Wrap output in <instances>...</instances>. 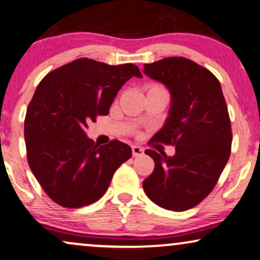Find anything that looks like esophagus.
Returning a JSON list of instances; mask_svg holds the SVG:
<instances>
[{"instance_id":"esophagus-1","label":"esophagus","mask_w":260,"mask_h":260,"mask_svg":"<svg viewBox=\"0 0 260 260\" xmlns=\"http://www.w3.org/2000/svg\"><path fill=\"white\" fill-rule=\"evenodd\" d=\"M132 153H133V157H141V155L144 154V150L141 147L133 146L132 147Z\"/></svg>"}]
</instances>
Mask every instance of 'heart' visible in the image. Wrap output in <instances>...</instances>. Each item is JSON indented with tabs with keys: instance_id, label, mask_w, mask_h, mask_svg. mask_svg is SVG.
<instances>
[{
	"instance_id": "b5f03b06",
	"label": "heart",
	"mask_w": 260,
	"mask_h": 260,
	"mask_svg": "<svg viewBox=\"0 0 260 260\" xmlns=\"http://www.w3.org/2000/svg\"><path fill=\"white\" fill-rule=\"evenodd\" d=\"M148 90H165V89L158 84H150L147 86V91Z\"/></svg>"
}]
</instances>
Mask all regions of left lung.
<instances>
[{
	"label": "left lung",
	"instance_id": "8db88e82",
	"mask_svg": "<svg viewBox=\"0 0 260 260\" xmlns=\"http://www.w3.org/2000/svg\"><path fill=\"white\" fill-rule=\"evenodd\" d=\"M144 74L171 94L169 116L153 140L176 146L172 157L145 151L154 170L144 191L161 208L184 212L212 192L230 159L232 128L222 89L212 72L183 57L145 64Z\"/></svg>",
	"mask_w": 260,
	"mask_h": 260
}]
</instances>
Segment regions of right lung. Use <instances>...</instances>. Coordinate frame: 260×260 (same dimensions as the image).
Here are the masks:
<instances>
[{"instance_id": "add662e5", "label": "right lung", "mask_w": 260, "mask_h": 260, "mask_svg": "<svg viewBox=\"0 0 260 260\" xmlns=\"http://www.w3.org/2000/svg\"><path fill=\"white\" fill-rule=\"evenodd\" d=\"M133 76L134 64L108 65L79 58L55 69L39 83L25 117L27 159L48 197L67 208L101 199L114 172L132 157L119 140L99 146L89 139L90 121L107 115L115 96Z\"/></svg>"}]
</instances>
